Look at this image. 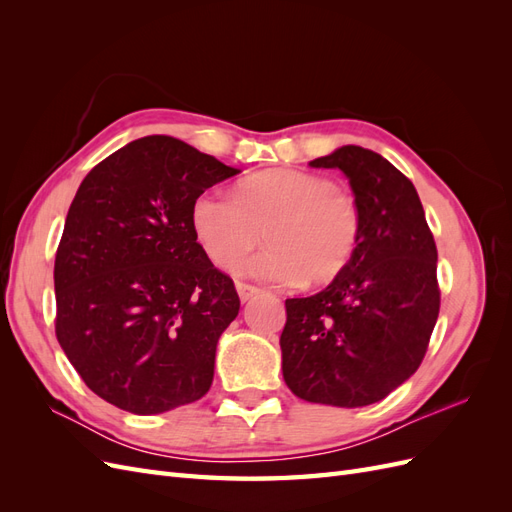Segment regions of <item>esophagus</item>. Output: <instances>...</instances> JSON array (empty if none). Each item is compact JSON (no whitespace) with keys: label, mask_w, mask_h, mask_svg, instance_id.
I'll return each instance as SVG.
<instances>
[{"label":"esophagus","mask_w":512,"mask_h":512,"mask_svg":"<svg viewBox=\"0 0 512 512\" xmlns=\"http://www.w3.org/2000/svg\"><path fill=\"white\" fill-rule=\"evenodd\" d=\"M237 286V292H239V299L245 303V301H250L254 294H258V288L256 286H252V284H245V282H237L235 284Z\"/></svg>","instance_id":"34e87169"}]
</instances>
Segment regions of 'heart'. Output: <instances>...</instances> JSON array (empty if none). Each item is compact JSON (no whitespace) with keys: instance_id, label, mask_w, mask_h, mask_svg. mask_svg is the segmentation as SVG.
Returning a JSON list of instances; mask_svg holds the SVG:
<instances>
[{"instance_id":"heart-1","label":"heart","mask_w":512,"mask_h":512,"mask_svg":"<svg viewBox=\"0 0 512 512\" xmlns=\"http://www.w3.org/2000/svg\"><path fill=\"white\" fill-rule=\"evenodd\" d=\"M192 224L205 252L224 265L262 237L269 245L232 262V271L273 284H327L342 273L361 239L356 200L335 183L292 168L260 170L235 194L205 192Z\"/></svg>"}]
</instances>
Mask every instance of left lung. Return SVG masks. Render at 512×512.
Returning a JSON list of instances; mask_svg holds the SVG:
<instances>
[{
    "label": "left lung",
    "instance_id": "1",
    "mask_svg": "<svg viewBox=\"0 0 512 512\" xmlns=\"http://www.w3.org/2000/svg\"><path fill=\"white\" fill-rule=\"evenodd\" d=\"M309 164L350 179L361 239L327 288L286 299L284 380L312 404L369 406L425 359L440 312L436 241L412 181L380 153L346 145Z\"/></svg>",
    "mask_w": 512,
    "mask_h": 512
}]
</instances>
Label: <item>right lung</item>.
I'll return each mask as SVG.
<instances>
[{
  "label": "right lung",
  "instance_id": "right-lung-1",
  "mask_svg": "<svg viewBox=\"0 0 512 512\" xmlns=\"http://www.w3.org/2000/svg\"><path fill=\"white\" fill-rule=\"evenodd\" d=\"M237 173L153 134L83 179L55 254V335L108 404L160 414L209 391L218 339L241 303L196 241L192 207Z\"/></svg>",
  "mask_w": 512,
  "mask_h": 512
}]
</instances>
